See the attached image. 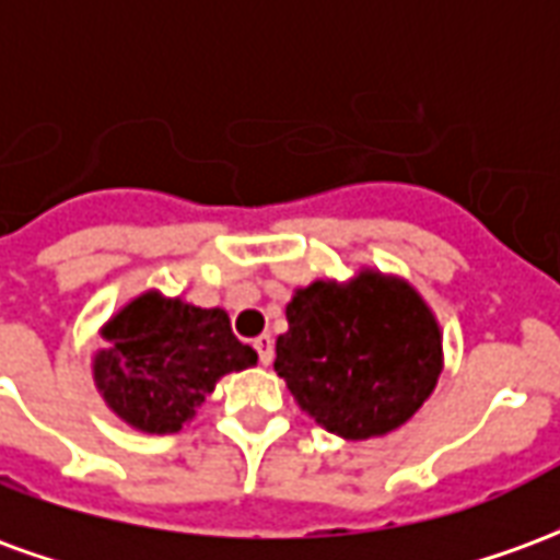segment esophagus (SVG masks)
Listing matches in <instances>:
<instances>
[{"label":"esophagus","mask_w":560,"mask_h":560,"mask_svg":"<svg viewBox=\"0 0 560 560\" xmlns=\"http://www.w3.org/2000/svg\"><path fill=\"white\" fill-rule=\"evenodd\" d=\"M255 351H257V360H260V363H264V365L272 363V336H269V332L257 336Z\"/></svg>","instance_id":"obj_1"}]
</instances>
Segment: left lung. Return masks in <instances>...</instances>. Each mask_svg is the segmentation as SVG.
<instances>
[{"label": "left lung", "mask_w": 560, "mask_h": 560, "mask_svg": "<svg viewBox=\"0 0 560 560\" xmlns=\"http://www.w3.org/2000/svg\"><path fill=\"white\" fill-rule=\"evenodd\" d=\"M444 365L441 327L408 281L363 269L351 281H315L288 303L276 372L296 405L348 441L408 422Z\"/></svg>", "instance_id": "left-lung-1"}]
</instances>
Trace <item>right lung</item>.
Returning <instances> with one entry per match:
<instances>
[{"mask_svg":"<svg viewBox=\"0 0 560 560\" xmlns=\"http://www.w3.org/2000/svg\"><path fill=\"white\" fill-rule=\"evenodd\" d=\"M102 339L107 348L92 357L95 387L119 420L149 434L179 432L219 377L257 363L224 308L164 300L159 291L119 308Z\"/></svg>","mask_w":560,"mask_h":560,"instance_id":"add662e5","label":"right lung"}]
</instances>
